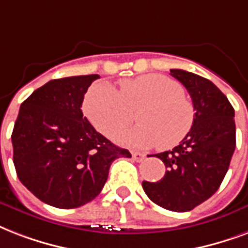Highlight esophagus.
I'll use <instances>...</instances> for the list:
<instances>
[{
    "mask_svg": "<svg viewBox=\"0 0 248 248\" xmlns=\"http://www.w3.org/2000/svg\"><path fill=\"white\" fill-rule=\"evenodd\" d=\"M132 158H133L134 160H136V162H142V160H143V159H145L146 156L143 154H141V153L133 151V153H132Z\"/></svg>",
    "mask_w": 248,
    "mask_h": 248,
    "instance_id": "obj_1",
    "label": "esophagus"
}]
</instances>
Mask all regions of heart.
Masks as SVG:
<instances>
[{"instance_id": "1", "label": "heart", "mask_w": 248, "mask_h": 248, "mask_svg": "<svg viewBox=\"0 0 248 248\" xmlns=\"http://www.w3.org/2000/svg\"><path fill=\"white\" fill-rule=\"evenodd\" d=\"M84 111L92 125L107 137H114L133 123L140 125L119 136L122 143L162 150L177 146L190 133L195 120L193 102L185 88L164 75L149 74L122 80L119 90L98 82L88 90Z\"/></svg>"}]
</instances>
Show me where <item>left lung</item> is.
<instances>
[{
	"label": "left lung",
	"mask_w": 248,
	"mask_h": 248,
	"mask_svg": "<svg viewBox=\"0 0 248 248\" xmlns=\"http://www.w3.org/2000/svg\"><path fill=\"white\" fill-rule=\"evenodd\" d=\"M189 92L195 120L173 150L156 154L167 170L158 182H142L158 206L186 212L214 195L221 185L235 149L234 108L214 82L184 70H170Z\"/></svg>",
	"instance_id": "1"
}]
</instances>
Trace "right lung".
<instances>
[{
  "label": "right lung",
  "mask_w": 248,
  "mask_h": 248,
  "mask_svg": "<svg viewBox=\"0 0 248 248\" xmlns=\"http://www.w3.org/2000/svg\"><path fill=\"white\" fill-rule=\"evenodd\" d=\"M98 75L57 78L22 103L11 134L19 180L46 204L70 210L101 193L111 163L130 158L98 133L81 105Z\"/></svg>",
  "instance_id": "obj_1"
}]
</instances>
